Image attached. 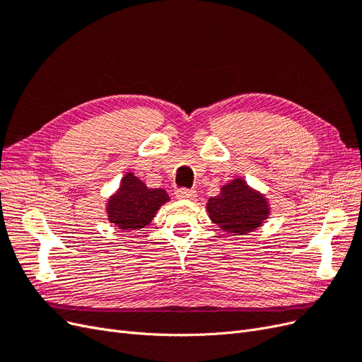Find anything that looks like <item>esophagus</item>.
<instances>
[{
  "label": "esophagus",
  "mask_w": 362,
  "mask_h": 362,
  "mask_svg": "<svg viewBox=\"0 0 362 362\" xmlns=\"http://www.w3.org/2000/svg\"><path fill=\"white\" fill-rule=\"evenodd\" d=\"M175 196H177L178 199H193L196 196L194 190H189V189H178L175 192Z\"/></svg>",
  "instance_id": "esophagus-1"
}]
</instances>
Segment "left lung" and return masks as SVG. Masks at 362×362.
<instances>
[{"mask_svg":"<svg viewBox=\"0 0 362 362\" xmlns=\"http://www.w3.org/2000/svg\"><path fill=\"white\" fill-rule=\"evenodd\" d=\"M206 211L222 231L245 235L264 223L270 206L264 194L249 187L243 178H235L223 185L221 194L210 198Z\"/></svg>","mask_w":362,"mask_h":362,"instance_id":"left-lung-1","label":"left lung"}]
</instances>
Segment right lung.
I'll use <instances>...</instances> for the list:
<instances>
[{"label":"right lung","instance_id":"1","mask_svg":"<svg viewBox=\"0 0 362 362\" xmlns=\"http://www.w3.org/2000/svg\"><path fill=\"white\" fill-rule=\"evenodd\" d=\"M168 201L166 190L148 189L133 172H128L120 181L119 190L107 201L105 210L110 223L128 233L149 225Z\"/></svg>","mask_w":362,"mask_h":362}]
</instances>
